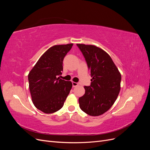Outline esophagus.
Instances as JSON below:
<instances>
[{
  "mask_svg": "<svg viewBox=\"0 0 150 150\" xmlns=\"http://www.w3.org/2000/svg\"><path fill=\"white\" fill-rule=\"evenodd\" d=\"M72 86H73V87H76L77 86H78V85H79V83H78L72 82Z\"/></svg>",
  "mask_w": 150,
  "mask_h": 150,
  "instance_id": "34e87169",
  "label": "esophagus"
}]
</instances>
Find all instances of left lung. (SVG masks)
Wrapping results in <instances>:
<instances>
[{"label": "left lung", "instance_id": "left-lung-1", "mask_svg": "<svg viewBox=\"0 0 150 150\" xmlns=\"http://www.w3.org/2000/svg\"><path fill=\"white\" fill-rule=\"evenodd\" d=\"M92 79L79 98L81 110L89 116L104 114L113 105L120 91L121 76L109 54L93 45L77 44Z\"/></svg>", "mask_w": 150, "mask_h": 150}]
</instances>
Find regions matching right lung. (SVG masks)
<instances>
[{
	"instance_id": "right-lung-1",
	"label": "right lung",
	"mask_w": 150,
	"mask_h": 150,
	"mask_svg": "<svg viewBox=\"0 0 150 150\" xmlns=\"http://www.w3.org/2000/svg\"><path fill=\"white\" fill-rule=\"evenodd\" d=\"M73 44L50 47L40 57L28 75L29 89L34 106L46 114L61 109L72 88L71 81L60 79L63 59Z\"/></svg>"
}]
</instances>
